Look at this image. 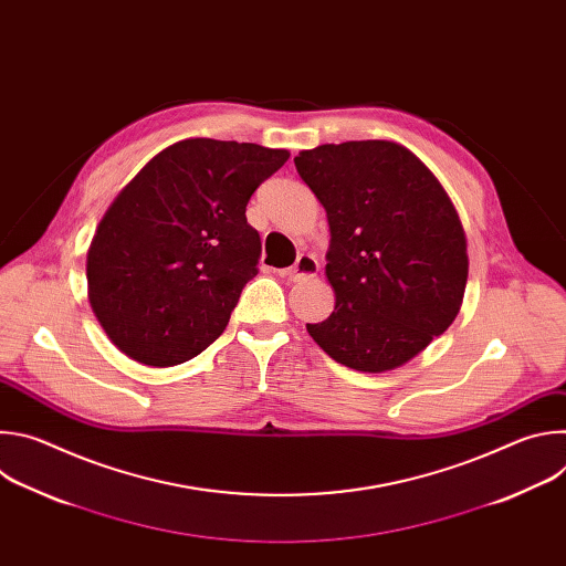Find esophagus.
<instances>
[{
	"instance_id": "34e87169",
	"label": "esophagus",
	"mask_w": 566,
	"mask_h": 566,
	"mask_svg": "<svg viewBox=\"0 0 566 566\" xmlns=\"http://www.w3.org/2000/svg\"><path fill=\"white\" fill-rule=\"evenodd\" d=\"M317 271H319L317 260L313 255H308V253H302V255H297L295 264L291 269H286L282 275L286 280H291V282H306V280L315 277Z\"/></svg>"
}]
</instances>
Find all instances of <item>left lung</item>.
I'll use <instances>...</instances> for the list:
<instances>
[{"mask_svg": "<svg viewBox=\"0 0 566 566\" xmlns=\"http://www.w3.org/2000/svg\"><path fill=\"white\" fill-rule=\"evenodd\" d=\"M295 168L327 212L334 313L306 325L336 363L406 365L459 313L468 282L461 219L423 160L394 140L317 145Z\"/></svg>", "mask_w": 566, "mask_h": 566, "instance_id": "8db88e82", "label": "left lung"}]
</instances>
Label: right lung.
<instances>
[{
	"label": "right lung",
	"mask_w": 566,
	"mask_h": 566,
	"mask_svg": "<svg viewBox=\"0 0 566 566\" xmlns=\"http://www.w3.org/2000/svg\"><path fill=\"white\" fill-rule=\"evenodd\" d=\"M289 149L186 138L118 192L87 253L90 304L107 338L149 367L181 365L226 329L258 275L247 206Z\"/></svg>",
	"instance_id": "add662e5"
}]
</instances>
